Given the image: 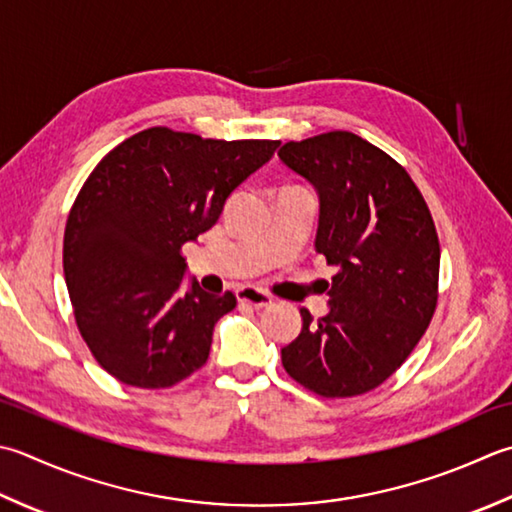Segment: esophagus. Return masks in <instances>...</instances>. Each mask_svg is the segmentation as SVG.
Masks as SVG:
<instances>
[{
	"mask_svg": "<svg viewBox=\"0 0 512 512\" xmlns=\"http://www.w3.org/2000/svg\"><path fill=\"white\" fill-rule=\"evenodd\" d=\"M237 299H239V304H246V306L255 308V310L266 308V306L273 304V297H270L268 293H264V290L253 288V286L239 288L237 290Z\"/></svg>",
	"mask_w": 512,
	"mask_h": 512,
	"instance_id": "1",
	"label": "esophagus"
}]
</instances>
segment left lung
<instances>
[{"mask_svg":"<svg viewBox=\"0 0 512 512\" xmlns=\"http://www.w3.org/2000/svg\"><path fill=\"white\" fill-rule=\"evenodd\" d=\"M279 159L319 193L315 248L339 266L330 313L282 348L286 373L326 399L382 386L435 315L439 237L406 168L348 130L286 142Z\"/></svg>","mask_w":512,"mask_h":512,"instance_id":"obj_1","label":"left lung"}]
</instances>
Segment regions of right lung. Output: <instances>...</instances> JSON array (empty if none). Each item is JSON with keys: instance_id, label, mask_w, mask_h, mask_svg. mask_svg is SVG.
Here are the masks:
<instances>
[{"instance_id": "1", "label": "right lung", "mask_w": 512, "mask_h": 512, "mask_svg": "<svg viewBox=\"0 0 512 512\" xmlns=\"http://www.w3.org/2000/svg\"><path fill=\"white\" fill-rule=\"evenodd\" d=\"M277 139H204L153 126L88 175L64 230V277L79 335L108 375L170 388L202 368L237 297L182 290V246L213 228L228 195Z\"/></svg>"}]
</instances>
